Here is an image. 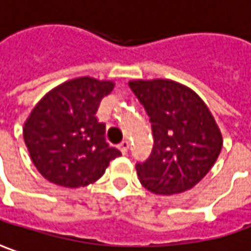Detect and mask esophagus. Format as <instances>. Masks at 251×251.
I'll list each match as a JSON object with an SVG mask.
<instances>
[{"instance_id":"1","label":"esophagus","mask_w":251,"mask_h":251,"mask_svg":"<svg viewBox=\"0 0 251 251\" xmlns=\"http://www.w3.org/2000/svg\"><path fill=\"white\" fill-rule=\"evenodd\" d=\"M129 146H130V144H129L127 140H124V142L119 144V150L122 151V154H126V152H127V150H129Z\"/></svg>"}]
</instances>
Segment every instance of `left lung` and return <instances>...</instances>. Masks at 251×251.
I'll list each match as a JSON object with an SVG mask.
<instances>
[{
    "mask_svg": "<svg viewBox=\"0 0 251 251\" xmlns=\"http://www.w3.org/2000/svg\"><path fill=\"white\" fill-rule=\"evenodd\" d=\"M130 89L150 117L154 147L136 164L137 176L155 195L192 189L212 168L222 149V134L200 96L168 80H130Z\"/></svg>",
    "mask_w": 251,
    "mask_h": 251,
    "instance_id": "obj_1",
    "label": "left lung"
}]
</instances>
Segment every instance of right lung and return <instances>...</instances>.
Returning a JSON list of instances; mask_svg holds the SVG:
<instances>
[{"mask_svg": "<svg viewBox=\"0 0 251 251\" xmlns=\"http://www.w3.org/2000/svg\"><path fill=\"white\" fill-rule=\"evenodd\" d=\"M115 86L82 76L62 83L40 100L23 126V139L40 174L51 183L80 187L99 180L121 155L105 142L96 112Z\"/></svg>", "mask_w": 251, "mask_h": 251, "instance_id": "obj_1", "label": "right lung"}]
</instances>
